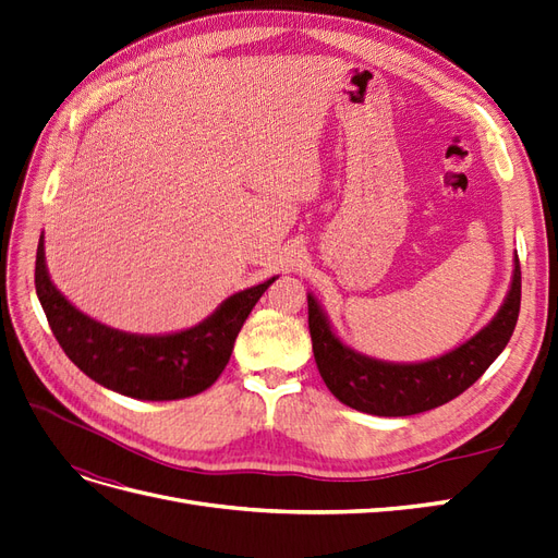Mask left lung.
Segmentation results:
<instances>
[{
	"mask_svg": "<svg viewBox=\"0 0 558 558\" xmlns=\"http://www.w3.org/2000/svg\"><path fill=\"white\" fill-rule=\"evenodd\" d=\"M519 305L521 269L514 253L510 291L496 316L480 332L437 359L391 363L344 344L332 330L330 318L318 300L307 293L314 361L330 393L351 410L375 416L428 412L461 396L500 356L514 332Z\"/></svg>",
	"mask_w": 558,
	"mask_h": 558,
	"instance_id": "1",
	"label": "left lung"
}]
</instances>
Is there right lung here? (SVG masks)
Returning a JSON list of instances; mask_svg holds the SVG:
<instances>
[{"label":"right lung","mask_w":558,"mask_h":558,"mask_svg":"<svg viewBox=\"0 0 558 558\" xmlns=\"http://www.w3.org/2000/svg\"><path fill=\"white\" fill-rule=\"evenodd\" d=\"M277 277L232 293L197 326L165 335L109 328L76 310L50 281L44 232L35 286L48 326L70 361L99 386L137 400L197 396L221 377L246 316Z\"/></svg>","instance_id":"add662e5"}]
</instances>
